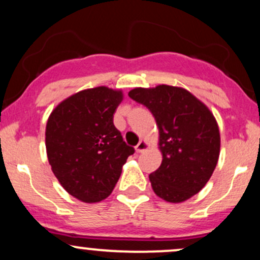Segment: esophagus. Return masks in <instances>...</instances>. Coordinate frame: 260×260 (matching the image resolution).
I'll list each match as a JSON object with an SVG mask.
<instances>
[{
	"mask_svg": "<svg viewBox=\"0 0 260 260\" xmlns=\"http://www.w3.org/2000/svg\"><path fill=\"white\" fill-rule=\"evenodd\" d=\"M148 148H149V144H148V143L145 142V140H140V142L138 143V144H137L136 150H137V153H143V151L147 150Z\"/></svg>",
	"mask_w": 260,
	"mask_h": 260,
	"instance_id": "obj_1",
	"label": "esophagus"
}]
</instances>
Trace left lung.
<instances>
[{
	"instance_id": "left-lung-1",
	"label": "left lung",
	"mask_w": 260,
	"mask_h": 260,
	"mask_svg": "<svg viewBox=\"0 0 260 260\" xmlns=\"http://www.w3.org/2000/svg\"><path fill=\"white\" fill-rule=\"evenodd\" d=\"M131 99L153 113L159 127L160 168L149 175L155 194L181 203L207 184L220 154V132L213 113L186 89L171 85L136 88Z\"/></svg>"
}]
</instances>
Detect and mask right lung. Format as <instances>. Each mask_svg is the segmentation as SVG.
Here are the masks:
<instances>
[{
  "label": "right lung",
  "instance_id": "1",
  "mask_svg": "<svg viewBox=\"0 0 260 260\" xmlns=\"http://www.w3.org/2000/svg\"><path fill=\"white\" fill-rule=\"evenodd\" d=\"M123 99L120 90L98 86L62 101L46 124V153L52 172L74 198L98 203L115 188L134 148L113 124Z\"/></svg>",
  "mask_w": 260,
  "mask_h": 260
}]
</instances>
